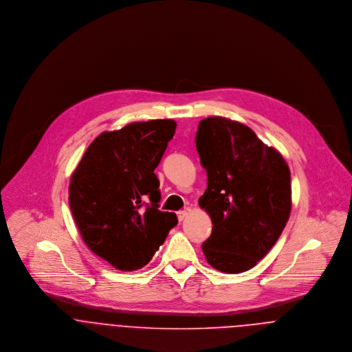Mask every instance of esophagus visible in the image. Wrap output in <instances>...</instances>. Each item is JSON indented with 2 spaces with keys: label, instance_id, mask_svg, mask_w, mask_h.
<instances>
[{
  "label": "esophagus",
  "instance_id": "1",
  "mask_svg": "<svg viewBox=\"0 0 352 352\" xmlns=\"http://www.w3.org/2000/svg\"><path fill=\"white\" fill-rule=\"evenodd\" d=\"M187 214H188L187 210H180V211H177V218H179V221H183V219L187 217Z\"/></svg>",
  "mask_w": 352,
  "mask_h": 352
}]
</instances>
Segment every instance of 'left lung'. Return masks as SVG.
Wrapping results in <instances>:
<instances>
[{
    "mask_svg": "<svg viewBox=\"0 0 352 352\" xmlns=\"http://www.w3.org/2000/svg\"><path fill=\"white\" fill-rule=\"evenodd\" d=\"M197 151L207 173L199 199L212 221L203 243L215 270H251L275 245L292 210L290 169L274 148L250 127L221 116L199 122Z\"/></svg>",
    "mask_w": 352,
    "mask_h": 352,
    "instance_id": "8db88e82",
    "label": "left lung"
}]
</instances>
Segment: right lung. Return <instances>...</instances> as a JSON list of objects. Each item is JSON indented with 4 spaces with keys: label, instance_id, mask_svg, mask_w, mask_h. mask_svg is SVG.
Instances as JSON below:
<instances>
[{
    "label": "right lung",
    "instance_id": "1",
    "mask_svg": "<svg viewBox=\"0 0 352 352\" xmlns=\"http://www.w3.org/2000/svg\"><path fill=\"white\" fill-rule=\"evenodd\" d=\"M175 130L173 120L160 119L102 133L72 176L69 206L81 237L116 270L146 265L177 223L158 210L154 173Z\"/></svg>",
    "mask_w": 352,
    "mask_h": 352
}]
</instances>
